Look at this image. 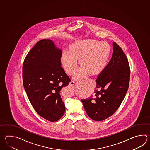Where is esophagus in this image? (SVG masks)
Instances as JSON below:
<instances>
[{
    "instance_id": "1",
    "label": "esophagus",
    "mask_w": 150,
    "mask_h": 150,
    "mask_svg": "<svg viewBox=\"0 0 150 150\" xmlns=\"http://www.w3.org/2000/svg\"><path fill=\"white\" fill-rule=\"evenodd\" d=\"M74 82L73 81H71L69 83H70V85H71V86H74Z\"/></svg>"
}]
</instances>
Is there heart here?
Here are the masks:
<instances>
[{"instance_id":"1","label":"heart","mask_w":150,"mask_h":150,"mask_svg":"<svg viewBox=\"0 0 150 150\" xmlns=\"http://www.w3.org/2000/svg\"><path fill=\"white\" fill-rule=\"evenodd\" d=\"M111 47L106 42L93 40L76 41L70 47V51H64L60 61L67 73L72 75L76 70L79 59L82 67L75 74V79H81L91 73L97 75L107 66L110 56Z\"/></svg>"}]
</instances>
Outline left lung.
Wrapping results in <instances>:
<instances>
[{
    "mask_svg": "<svg viewBox=\"0 0 150 150\" xmlns=\"http://www.w3.org/2000/svg\"><path fill=\"white\" fill-rule=\"evenodd\" d=\"M112 58L96 81L95 95L81 99L88 116L96 121L110 117L119 108L128 89L130 70L122 50L113 43Z\"/></svg>",
    "mask_w": 150,
    "mask_h": 150,
    "instance_id": "obj_1",
    "label": "left lung"
}]
</instances>
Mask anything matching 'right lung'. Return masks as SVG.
<instances>
[{"mask_svg": "<svg viewBox=\"0 0 150 150\" xmlns=\"http://www.w3.org/2000/svg\"><path fill=\"white\" fill-rule=\"evenodd\" d=\"M61 54L52 40H40L28 53L22 67L23 84L31 104L40 116L51 122L64 114L60 91L71 81L61 67Z\"/></svg>", "mask_w": 150, "mask_h": 150, "instance_id": "right-lung-1", "label": "right lung"}]
</instances>
